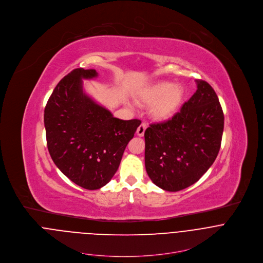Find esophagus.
Returning <instances> with one entry per match:
<instances>
[{
  "mask_svg": "<svg viewBox=\"0 0 263 263\" xmlns=\"http://www.w3.org/2000/svg\"><path fill=\"white\" fill-rule=\"evenodd\" d=\"M146 129H147V125H146L145 123H142V124L138 127V129H137L138 136H139V137H143L144 134H145V132H146Z\"/></svg>",
  "mask_w": 263,
  "mask_h": 263,
  "instance_id": "34e87169",
  "label": "esophagus"
}]
</instances>
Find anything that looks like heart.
I'll return each instance as SVG.
<instances>
[{
  "mask_svg": "<svg viewBox=\"0 0 263 263\" xmlns=\"http://www.w3.org/2000/svg\"><path fill=\"white\" fill-rule=\"evenodd\" d=\"M184 97V88L172 82H157L140 95L142 102L148 105L154 104L151 110L152 115L161 121L171 119L178 112Z\"/></svg>",
  "mask_w": 263,
  "mask_h": 263,
  "instance_id": "heart-1",
  "label": "heart"
}]
</instances>
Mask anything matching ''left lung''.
Listing matches in <instances>:
<instances>
[{
    "mask_svg": "<svg viewBox=\"0 0 263 263\" xmlns=\"http://www.w3.org/2000/svg\"><path fill=\"white\" fill-rule=\"evenodd\" d=\"M197 90L171 119L145 132V165L151 180L166 191L194 184L221 148L224 113L212 86L196 80Z\"/></svg>",
    "mask_w": 263,
    "mask_h": 263,
    "instance_id": "left-lung-1",
    "label": "left lung"
}]
</instances>
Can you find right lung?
<instances>
[{
  "label": "right lung",
  "mask_w": 263,
  "mask_h": 263,
  "mask_svg": "<svg viewBox=\"0 0 263 263\" xmlns=\"http://www.w3.org/2000/svg\"><path fill=\"white\" fill-rule=\"evenodd\" d=\"M95 70H73L54 88L44 109L49 155L77 185L94 190L106 185L117 171L123 152L141 120H122L83 91L82 79Z\"/></svg>",
  "instance_id": "1"
}]
</instances>
